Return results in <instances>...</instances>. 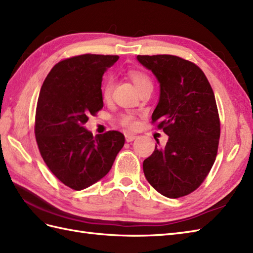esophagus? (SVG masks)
Masks as SVG:
<instances>
[{"instance_id":"esophagus-1","label":"esophagus","mask_w":253,"mask_h":253,"mask_svg":"<svg viewBox=\"0 0 253 253\" xmlns=\"http://www.w3.org/2000/svg\"><path fill=\"white\" fill-rule=\"evenodd\" d=\"M136 135L134 134H131V133H126V140L127 141V143H131V141H133L134 139H136Z\"/></svg>"}]
</instances>
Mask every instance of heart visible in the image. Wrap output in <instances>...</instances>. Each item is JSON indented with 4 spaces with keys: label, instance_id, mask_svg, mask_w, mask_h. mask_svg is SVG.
Masks as SVG:
<instances>
[{
    "label": "heart",
    "instance_id": "b5f03b06",
    "mask_svg": "<svg viewBox=\"0 0 253 253\" xmlns=\"http://www.w3.org/2000/svg\"><path fill=\"white\" fill-rule=\"evenodd\" d=\"M128 77L132 80V83L134 84L135 88L137 89L138 92L143 91L144 89L147 88H152V82L150 77L147 75L146 73L137 71V70H132L128 72ZM113 89V79L112 78H107L105 84H103V96L107 98L110 95V92H112ZM121 123L123 126H128V127H133L135 126V120L134 117L131 115H125L121 117Z\"/></svg>",
    "mask_w": 253,
    "mask_h": 253
}]
</instances>
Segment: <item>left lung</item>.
Returning a JSON list of instances; mask_svg holds the SVG:
<instances>
[{
    "label": "left lung",
    "mask_w": 253,
    "mask_h": 253,
    "mask_svg": "<svg viewBox=\"0 0 253 253\" xmlns=\"http://www.w3.org/2000/svg\"><path fill=\"white\" fill-rule=\"evenodd\" d=\"M160 84L152 122L169 136L143 163L146 179L169 199L198 189L218 151L220 120L211 84L198 65L170 54L137 55ZM159 144V141H157Z\"/></svg>",
    "instance_id": "obj_1"
}]
</instances>
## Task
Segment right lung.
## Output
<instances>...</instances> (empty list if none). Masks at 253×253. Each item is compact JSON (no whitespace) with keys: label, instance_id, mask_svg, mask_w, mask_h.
<instances>
[{"label":"right lung","instance_id":"right-lung-1","mask_svg":"<svg viewBox=\"0 0 253 253\" xmlns=\"http://www.w3.org/2000/svg\"><path fill=\"white\" fill-rule=\"evenodd\" d=\"M118 55L82 54L60 61L40 92L35 137L41 156L65 186L84 190L112 169L125 135L108 131L93 136L84 127L88 116L103 108L102 77Z\"/></svg>","mask_w":253,"mask_h":253}]
</instances>
